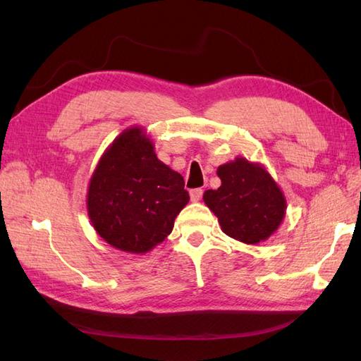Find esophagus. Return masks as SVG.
<instances>
[{
  "label": "esophagus",
  "mask_w": 361,
  "mask_h": 361,
  "mask_svg": "<svg viewBox=\"0 0 361 361\" xmlns=\"http://www.w3.org/2000/svg\"><path fill=\"white\" fill-rule=\"evenodd\" d=\"M202 195H203V190L202 188H194V190L190 191V197H191L192 202H199L202 199Z\"/></svg>",
  "instance_id": "1"
}]
</instances>
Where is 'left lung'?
<instances>
[{"label":"left lung","instance_id":"8db88e82","mask_svg":"<svg viewBox=\"0 0 361 361\" xmlns=\"http://www.w3.org/2000/svg\"><path fill=\"white\" fill-rule=\"evenodd\" d=\"M218 190H207L203 200L218 216L221 231L238 241L257 244L277 231L286 211L285 195L269 173L245 158L216 170Z\"/></svg>","mask_w":361,"mask_h":361}]
</instances>
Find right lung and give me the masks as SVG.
I'll return each mask as SVG.
<instances>
[{
	"instance_id": "right-lung-1",
	"label": "right lung",
	"mask_w": 361,
	"mask_h": 361,
	"mask_svg": "<svg viewBox=\"0 0 361 361\" xmlns=\"http://www.w3.org/2000/svg\"><path fill=\"white\" fill-rule=\"evenodd\" d=\"M183 178L161 162L138 128L120 134L93 173L87 209L96 232L129 253H146L171 233L188 203Z\"/></svg>"
}]
</instances>
